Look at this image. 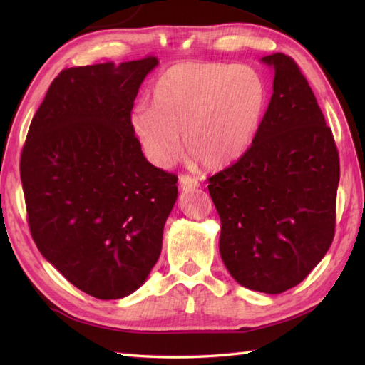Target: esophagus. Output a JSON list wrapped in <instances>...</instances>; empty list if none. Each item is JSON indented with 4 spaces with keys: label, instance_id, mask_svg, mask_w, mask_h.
Returning a JSON list of instances; mask_svg holds the SVG:
<instances>
[{
    "label": "esophagus",
    "instance_id": "obj_1",
    "mask_svg": "<svg viewBox=\"0 0 365 365\" xmlns=\"http://www.w3.org/2000/svg\"><path fill=\"white\" fill-rule=\"evenodd\" d=\"M180 187H182V190H185V191H190V190H195V188L200 187V183H197V180H196L195 177H191V175H182V177H180Z\"/></svg>",
    "mask_w": 365,
    "mask_h": 365
}]
</instances>
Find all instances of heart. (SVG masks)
I'll use <instances>...</instances> for the list:
<instances>
[{
    "instance_id": "1",
    "label": "heart",
    "mask_w": 365,
    "mask_h": 365,
    "mask_svg": "<svg viewBox=\"0 0 365 365\" xmlns=\"http://www.w3.org/2000/svg\"><path fill=\"white\" fill-rule=\"evenodd\" d=\"M267 104V85L251 67L187 63L159 77L153 106L138 104L130 125L146 158L159 168L178 156L180 135L190 159L224 168L248 151Z\"/></svg>"
}]
</instances>
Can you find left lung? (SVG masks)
Here are the masks:
<instances>
[{"instance_id": "1", "label": "left lung", "mask_w": 365, "mask_h": 365, "mask_svg": "<svg viewBox=\"0 0 365 365\" xmlns=\"http://www.w3.org/2000/svg\"><path fill=\"white\" fill-rule=\"evenodd\" d=\"M262 63L275 71L264 120L248 151L207 188L227 270L245 288L279 294L304 280L333 242L339 158L299 66L283 53Z\"/></svg>"}]
</instances>
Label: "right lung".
<instances>
[{"mask_svg": "<svg viewBox=\"0 0 365 365\" xmlns=\"http://www.w3.org/2000/svg\"><path fill=\"white\" fill-rule=\"evenodd\" d=\"M156 56L61 71L30 123L21 180L30 233L73 287L120 299L163 248L178 177L154 168L132 130L133 101Z\"/></svg>", "mask_w": 365, "mask_h": 365, "instance_id": "obj_1", "label": "right lung"}]
</instances>
